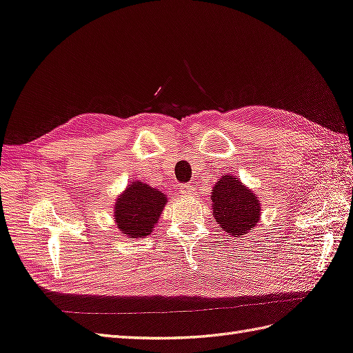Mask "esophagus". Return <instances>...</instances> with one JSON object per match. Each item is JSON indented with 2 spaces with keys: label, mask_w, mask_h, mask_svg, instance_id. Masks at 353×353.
Masks as SVG:
<instances>
[{
  "label": "esophagus",
  "mask_w": 353,
  "mask_h": 353,
  "mask_svg": "<svg viewBox=\"0 0 353 353\" xmlns=\"http://www.w3.org/2000/svg\"><path fill=\"white\" fill-rule=\"evenodd\" d=\"M179 190H180V192H182L183 195H195V192H196L195 186H194V185H190V183L182 185V186L179 188Z\"/></svg>",
  "instance_id": "1"
}]
</instances>
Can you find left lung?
<instances>
[{"label": "left lung", "mask_w": 353, "mask_h": 353, "mask_svg": "<svg viewBox=\"0 0 353 353\" xmlns=\"http://www.w3.org/2000/svg\"><path fill=\"white\" fill-rule=\"evenodd\" d=\"M212 191V214L221 230L234 237L254 230L260 221V201L256 194L232 174L221 177Z\"/></svg>", "instance_id": "8db88e82"}]
</instances>
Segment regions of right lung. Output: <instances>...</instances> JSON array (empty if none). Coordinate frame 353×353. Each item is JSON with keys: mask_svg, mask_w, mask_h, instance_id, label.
Returning <instances> with one entry per match:
<instances>
[{"mask_svg": "<svg viewBox=\"0 0 353 353\" xmlns=\"http://www.w3.org/2000/svg\"><path fill=\"white\" fill-rule=\"evenodd\" d=\"M167 204V196L150 185L134 182L114 204V221L128 237H145L152 233Z\"/></svg>", "mask_w": 353, "mask_h": 353, "instance_id": "obj_1", "label": "right lung"}]
</instances>
